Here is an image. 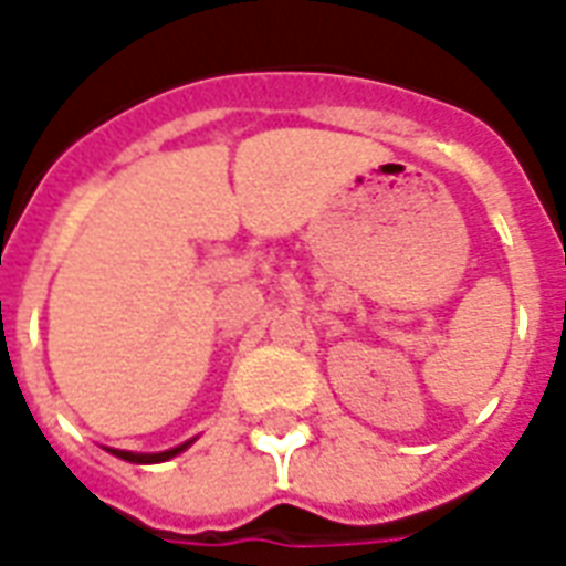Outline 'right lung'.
Wrapping results in <instances>:
<instances>
[{
	"label": "right lung",
	"instance_id": "obj_1",
	"mask_svg": "<svg viewBox=\"0 0 566 566\" xmlns=\"http://www.w3.org/2000/svg\"><path fill=\"white\" fill-rule=\"evenodd\" d=\"M185 446H178V449H169V451H160V454H133V451H115L117 458H124V461H133V463H160V461H169V458H175L178 451H185Z\"/></svg>",
	"mask_w": 566,
	"mask_h": 566
}]
</instances>
